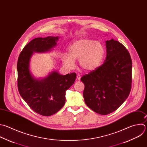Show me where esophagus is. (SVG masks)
Masks as SVG:
<instances>
[{
    "mask_svg": "<svg viewBox=\"0 0 147 147\" xmlns=\"http://www.w3.org/2000/svg\"><path fill=\"white\" fill-rule=\"evenodd\" d=\"M77 80H78V81H80V80H81V76H80V74H78V75L77 76Z\"/></svg>",
    "mask_w": 147,
    "mask_h": 147,
    "instance_id": "1",
    "label": "esophagus"
}]
</instances>
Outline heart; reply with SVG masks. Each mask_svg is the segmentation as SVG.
<instances>
[{
    "mask_svg": "<svg viewBox=\"0 0 147 147\" xmlns=\"http://www.w3.org/2000/svg\"><path fill=\"white\" fill-rule=\"evenodd\" d=\"M69 54L62 53L61 59L69 69L76 66L75 60L78 59L80 66L86 71H92L101 64L105 54V49L102 42L88 38H80L68 47Z\"/></svg>",
    "mask_w": 147,
    "mask_h": 147,
    "instance_id": "heart-1",
    "label": "heart"
}]
</instances>
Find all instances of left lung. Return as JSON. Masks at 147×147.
<instances>
[{
  "label": "left lung",
  "instance_id": "obj_1",
  "mask_svg": "<svg viewBox=\"0 0 147 147\" xmlns=\"http://www.w3.org/2000/svg\"><path fill=\"white\" fill-rule=\"evenodd\" d=\"M104 63L83 76V96L95 113L107 115L118 109L127 98L131 85L132 61L127 49L113 38L106 41Z\"/></svg>",
  "mask_w": 147,
  "mask_h": 147
}]
</instances>
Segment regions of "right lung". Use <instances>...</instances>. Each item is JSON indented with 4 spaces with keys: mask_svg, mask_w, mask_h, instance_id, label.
Instances as JSON below:
<instances>
[{
    "mask_svg": "<svg viewBox=\"0 0 147 147\" xmlns=\"http://www.w3.org/2000/svg\"><path fill=\"white\" fill-rule=\"evenodd\" d=\"M58 40V36L34 38L23 48L17 62L20 94L31 109L43 116L52 115L63 107L66 90L76 78L74 73L63 76L56 70L43 78H36L30 73V61L33 53L51 51Z\"/></svg>",
    "mask_w": 147,
    "mask_h": 147,
    "instance_id": "right-lung-1",
    "label": "right lung"
}]
</instances>
